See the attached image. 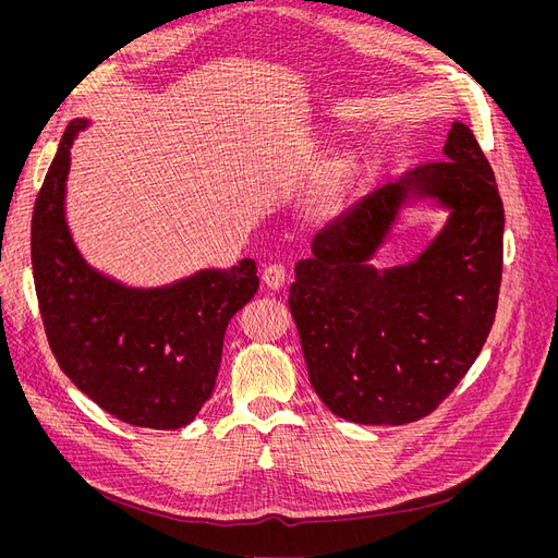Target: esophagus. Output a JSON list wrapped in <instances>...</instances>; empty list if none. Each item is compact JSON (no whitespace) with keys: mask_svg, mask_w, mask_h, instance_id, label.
Masks as SVG:
<instances>
[{"mask_svg":"<svg viewBox=\"0 0 558 558\" xmlns=\"http://www.w3.org/2000/svg\"><path fill=\"white\" fill-rule=\"evenodd\" d=\"M262 280L269 289H282V284L287 280V269L282 267V264H269V267L262 271Z\"/></svg>","mask_w":558,"mask_h":558,"instance_id":"34e87169","label":"esophagus"}]
</instances>
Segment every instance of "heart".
<instances>
[{"label":"heart","mask_w":558,"mask_h":558,"mask_svg":"<svg viewBox=\"0 0 558 558\" xmlns=\"http://www.w3.org/2000/svg\"><path fill=\"white\" fill-rule=\"evenodd\" d=\"M310 208H312L314 213H328V210H330V198H326V196H314L312 203H310Z\"/></svg>","instance_id":"b5f03b06"}]
</instances>
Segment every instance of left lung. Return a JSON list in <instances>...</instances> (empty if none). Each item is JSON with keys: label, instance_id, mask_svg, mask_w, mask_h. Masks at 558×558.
I'll list each match as a JSON object with an SVG mask.
<instances>
[{"label": "left lung", "instance_id": "8db88e82", "mask_svg": "<svg viewBox=\"0 0 558 558\" xmlns=\"http://www.w3.org/2000/svg\"><path fill=\"white\" fill-rule=\"evenodd\" d=\"M451 210L414 262L369 264L409 202ZM505 208L473 131L454 122L444 158L357 201L316 232L289 310L316 396L360 425H404L441 404L482 353L502 282Z\"/></svg>", "mask_w": 558, "mask_h": 558}]
</instances>
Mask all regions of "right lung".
<instances>
[{
  "mask_svg": "<svg viewBox=\"0 0 558 558\" xmlns=\"http://www.w3.org/2000/svg\"><path fill=\"white\" fill-rule=\"evenodd\" d=\"M63 133L32 219V264L51 353L74 387L135 427L179 429L213 396L223 335L259 287L253 259L201 269L165 287H126L93 269L65 219L70 149Z\"/></svg>",
  "mask_w": 558,
  "mask_h": 558,
  "instance_id": "obj_1",
  "label": "right lung"
}]
</instances>
